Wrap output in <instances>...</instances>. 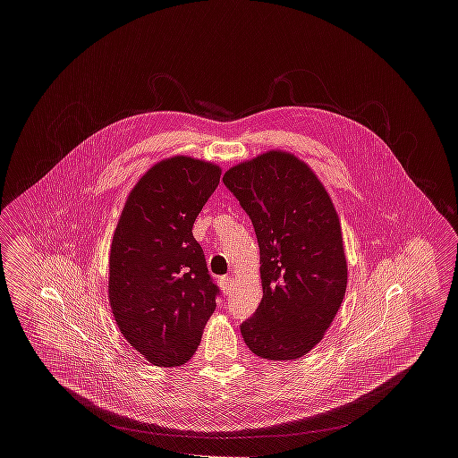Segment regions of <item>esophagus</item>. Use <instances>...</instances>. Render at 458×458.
Here are the masks:
<instances>
[{"label":"esophagus","mask_w":458,"mask_h":458,"mask_svg":"<svg viewBox=\"0 0 458 458\" xmlns=\"http://www.w3.org/2000/svg\"><path fill=\"white\" fill-rule=\"evenodd\" d=\"M219 286H221V290H223V293H230L232 292V286H233V280L230 278V276H221L218 280Z\"/></svg>","instance_id":"esophagus-1"}]
</instances>
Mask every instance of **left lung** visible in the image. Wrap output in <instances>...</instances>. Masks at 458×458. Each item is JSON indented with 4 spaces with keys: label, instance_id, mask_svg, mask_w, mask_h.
Masks as SVG:
<instances>
[{
    "label": "left lung",
    "instance_id": "8db88e82",
    "mask_svg": "<svg viewBox=\"0 0 458 458\" xmlns=\"http://www.w3.org/2000/svg\"><path fill=\"white\" fill-rule=\"evenodd\" d=\"M223 183L252 221L261 252L262 301L242 336L262 359H299L321 342L347 288L333 202L305 163L280 151L233 166Z\"/></svg>",
    "mask_w": 458,
    "mask_h": 458
}]
</instances>
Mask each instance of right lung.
<instances>
[{"label":"right lung","mask_w":458,"mask_h":458,"mask_svg":"<svg viewBox=\"0 0 458 458\" xmlns=\"http://www.w3.org/2000/svg\"><path fill=\"white\" fill-rule=\"evenodd\" d=\"M221 170L176 156L133 187L109 254V302L131 347L151 364L174 368L196 352L216 309L218 284L192 226L216 191Z\"/></svg>","instance_id":"right-lung-1"}]
</instances>
